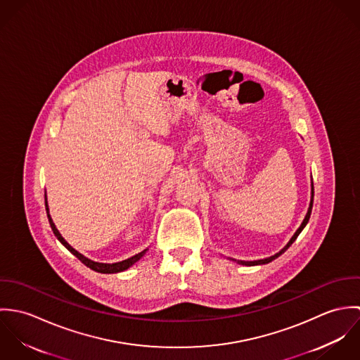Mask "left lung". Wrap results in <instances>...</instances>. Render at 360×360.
Returning a JSON list of instances; mask_svg holds the SVG:
<instances>
[{"instance_id": "8db88e82", "label": "left lung", "mask_w": 360, "mask_h": 360, "mask_svg": "<svg viewBox=\"0 0 360 360\" xmlns=\"http://www.w3.org/2000/svg\"><path fill=\"white\" fill-rule=\"evenodd\" d=\"M313 195H314V188H313V180L310 179V204H309L308 212H307L305 219L302 220L301 226L298 227V230L294 233V236L290 238V241L287 243V245H285L283 250H280L277 254H274V255H271V257H264V259H257V260H237V259H233V257H229V259L233 260V262H237V263H240V264H244V266H257V264L270 263L271 260H274V259H277L280 255H283V254L292 245V243L297 240V237L301 234V231H302V230L305 229V226L308 224L309 217H310V213H311V206H313Z\"/></svg>"}]
</instances>
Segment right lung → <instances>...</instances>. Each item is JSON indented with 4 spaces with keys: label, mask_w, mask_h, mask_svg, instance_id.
Returning <instances> with one entry per match:
<instances>
[{
    "label": "right lung",
    "mask_w": 360,
    "mask_h": 360,
    "mask_svg": "<svg viewBox=\"0 0 360 360\" xmlns=\"http://www.w3.org/2000/svg\"><path fill=\"white\" fill-rule=\"evenodd\" d=\"M46 210H47L49 221H50V226H51L52 231H53L55 237L60 241V244H62L66 250H69V251H70L75 257H77L82 263H84L87 267H90V269H91V270H94V271L103 273V274H110V273H120V271H124V270H127L129 267H131L136 262H139L141 257L146 255V252L148 251V248H147V250L141 251L140 254H137V255H134V257H129V259H124V260H122V262H116V263H101V262L91 260V259H89V257L82 255L80 252H77V251H76L73 247H70V245L68 244V241L60 236V233L58 231V229H56V226H55V223L52 221L51 216H50V209H49V204H47V195H46Z\"/></svg>",
    "instance_id": "add662e5"
}]
</instances>
